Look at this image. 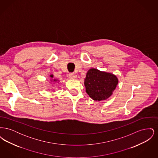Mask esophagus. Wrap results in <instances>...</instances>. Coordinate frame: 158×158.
<instances>
[{"mask_svg": "<svg viewBox=\"0 0 158 158\" xmlns=\"http://www.w3.org/2000/svg\"><path fill=\"white\" fill-rule=\"evenodd\" d=\"M69 78L72 79H76L77 78V75H76L75 73H69Z\"/></svg>", "mask_w": 158, "mask_h": 158, "instance_id": "34e87169", "label": "esophagus"}]
</instances>
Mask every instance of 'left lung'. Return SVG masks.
Returning a JSON list of instances; mask_svg holds the SVG:
<instances>
[{
	"label": "left lung",
	"mask_w": 158,
	"mask_h": 158,
	"mask_svg": "<svg viewBox=\"0 0 158 158\" xmlns=\"http://www.w3.org/2000/svg\"><path fill=\"white\" fill-rule=\"evenodd\" d=\"M118 83L117 77L112 73L90 69L86 73L84 84L90 98L94 101H102L113 94Z\"/></svg>",
	"instance_id": "left-lung-1"
}]
</instances>
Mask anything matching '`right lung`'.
I'll use <instances>...</instances> for the list:
<instances>
[{"mask_svg":"<svg viewBox=\"0 0 158 158\" xmlns=\"http://www.w3.org/2000/svg\"><path fill=\"white\" fill-rule=\"evenodd\" d=\"M51 76V77H53V75H51V76ZM54 81H56V79H54Z\"/></svg>","mask_w":158,"mask_h":158,"instance_id":"1","label":"right lung"}]
</instances>
